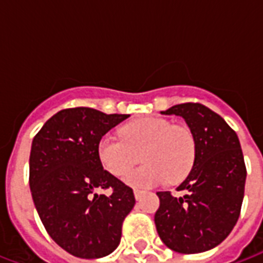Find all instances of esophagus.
Listing matches in <instances>:
<instances>
[{
  "instance_id": "esophagus-1",
  "label": "esophagus",
  "mask_w": 263,
  "mask_h": 263,
  "mask_svg": "<svg viewBox=\"0 0 263 263\" xmlns=\"http://www.w3.org/2000/svg\"><path fill=\"white\" fill-rule=\"evenodd\" d=\"M145 193L143 190H141V189H134V196H135V198L137 200H139V198L142 197V194Z\"/></svg>"
}]
</instances>
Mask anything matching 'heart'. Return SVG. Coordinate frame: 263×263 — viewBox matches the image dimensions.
Masks as SVG:
<instances>
[{"instance_id": "heart-1", "label": "heart", "mask_w": 263, "mask_h": 263, "mask_svg": "<svg viewBox=\"0 0 263 263\" xmlns=\"http://www.w3.org/2000/svg\"><path fill=\"white\" fill-rule=\"evenodd\" d=\"M122 137L107 134L97 146L98 159L107 172L122 176L137 161L145 163L124 176L131 186H154L163 182H179L189 175L196 160L197 142L190 128L173 125L160 117H148L131 122Z\"/></svg>"}]
</instances>
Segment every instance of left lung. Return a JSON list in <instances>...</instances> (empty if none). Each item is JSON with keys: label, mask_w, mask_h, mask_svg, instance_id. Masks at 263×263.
Instances as JSON below:
<instances>
[{"label": "left lung", "mask_w": 263, "mask_h": 263, "mask_svg": "<svg viewBox=\"0 0 263 263\" xmlns=\"http://www.w3.org/2000/svg\"><path fill=\"white\" fill-rule=\"evenodd\" d=\"M162 114L186 121L197 152L189 176L177 187L184 196L156 193L160 200L156 230L175 252H204L222 242L237 224L247 179L242 149L235 131L203 104H177Z\"/></svg>", "instance_id": "obj_1"}]
</instances>
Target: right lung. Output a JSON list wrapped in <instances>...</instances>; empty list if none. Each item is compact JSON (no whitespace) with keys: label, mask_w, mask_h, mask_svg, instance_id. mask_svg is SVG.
Instances as JSON below:
<instances>
[{"label":"right lung","mask_w":263,"mask_h":263,"mask_svg":"<svg viewBox=\"0 0 263 263\" xmlns=\"http://www.w3.org/2000/svg\"><path fill=\"white\" fill-rule=\"evenodd\" d=\"M128 114L87 107L62 109L37 132L29 156V186L43 227L60 248L83 259L107 256L121 241L135 205L131 187L104 171L100 139ZM111 188L109 196L97 190Z\"/></svg>","instance_id":"obj_1"}]
</instances>
